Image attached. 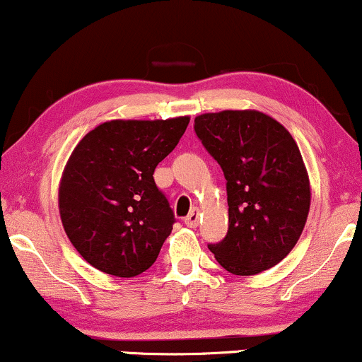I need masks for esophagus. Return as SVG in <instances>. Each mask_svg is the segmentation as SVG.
Returning a JSON list of instances; mask_svg holds the SVG:
<instances>
[{"mask_svg": "<svg viewBox=\"0 0 362 362\" xmlns=\"http://www.w3.org/2000/svg\"><path fill=\"white\" fill-rule=\"evenodd\" d=\"M199 221H200V210L192 209L190 214L185 217V226L190 228H195L197 226H199Z\"/></svg>", "mask_w": 362, "mask_h": 362, "instance_id": "obj_1", "label": "esophagus"}]
</instances>
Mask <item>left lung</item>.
I'll use <instances>...</instances> for the list:
<instances>
[{
  "instance_id": "obj_1",
  "label": "left lung",
  "mask_w": 362,
  "mask_h": 362,
  "mask_svg": "<svg viewBox=\"0 0 362 362\" xmlns=\"http://www.w3.org/2000/svg\"><path fill=\"white\" fill-rule=\"evenodd\" d=\"M194 130L227 180L228 230L210 252L235 276L267 271L291 252L308 221L310 187L299 147L255 110L204 113Z\"/></svg>"
}]
</instances>
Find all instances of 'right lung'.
I'll list each match as a JSON object with an SVG mask.
<instances>
[{
  "label": "right lung",
  "instance_id": "1",
  "mask_svg": "<svg viewBox=\"0 0 362 362\" xmlns=\"http://www.w3.org/2000/svg\"><path fill=\"white\" fill-rule=\"evenodd\" d=\"M189 122H105L73 150L59 184V215L73 247L95 269L135 277L157 260L175 215L153 172Z\"/></svg>",
  "mask_w": 362,
  "mask_h": 362
}]
</instances>
